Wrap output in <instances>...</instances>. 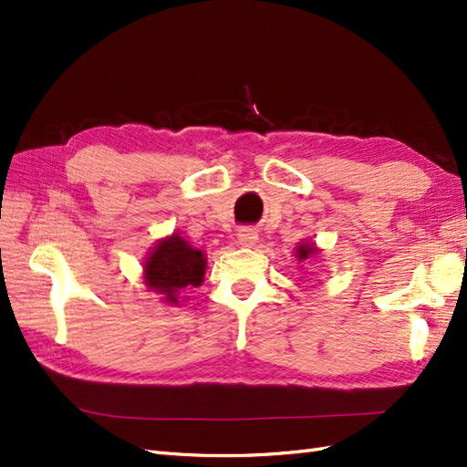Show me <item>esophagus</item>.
Returning a JSON list of instances; mask_svg holds the SVG:
<instances>
[{"instance_id":"34e87169","label":"esophagus","mask_w":467,"mask_h":467,"mask_svg":"<svg viewBox=\"0 0 467 467\" xmlns=\"http://www.w3.org/2000/svg\"><path fill=\"white\" fill-rule=\"evenodd\" d=\"M236 236H239V243L243 246H254L256 241H259V234H256V231H253V228H241Z\"/></svg>"}]
</instances>
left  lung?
<instances>
[{"label": "left lung", "mask_w": 467, "mask_h": 467, "mask_svg": "<svg viewBox=\"0 0 467 467\" xmlns=\"http://www.w3.org/2000/svg\"><path fill=\"white\" fill-rule=\"evenodd\" d=\"M319 254V246L311 241H303L295 246V256L296 261H306V259H313V256Z\"/></svg>", "instance_id": "left-lung-1"}]
</instances>
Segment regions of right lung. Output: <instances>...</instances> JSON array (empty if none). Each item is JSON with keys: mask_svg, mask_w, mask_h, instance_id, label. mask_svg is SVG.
Returning <instances> with one entry per match:
<instances>
[{"mask_svg": "<svg viewBox=\"0 0 467 467\" xmlns=\"http://www.w3.org/2000/svg\"><path fill=\"white\" fill-rule=\"evenodd\" d=\"M204 273L206 254L188 243L181 233L158 239L142 265L144 285L171 306L181 305L184 289L201 286Z\"/></svg>", "mask_w": 467, "mask_h": 467, "instance_id": "add662e5", "label": "right lung"}]
</instances>
